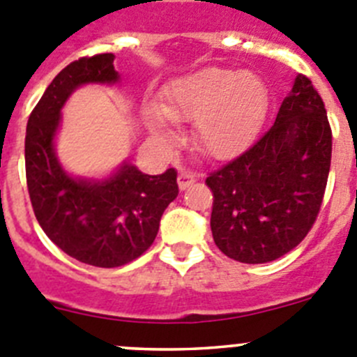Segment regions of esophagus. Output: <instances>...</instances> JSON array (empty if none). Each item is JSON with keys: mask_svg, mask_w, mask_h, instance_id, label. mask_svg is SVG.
I'll use <instances>...</instances> for the list:
<instances>
[{"mask_svg": "<svg viewBox=\"0 0 357 357\" xmlns=\"http://www.w3.org/2000/svg\"><path fill=\"white\" fill-rule=\"evenodd\" d=\"M196 182V176L192 175L191 172H181L178 173V188L182 189V191H184V189H188V188H191L192 184H195Z\"/></svg>", "mask_w": 357, "mask_h": 357, "instance_id": "esophagus-1", "label": "esophagus"}]
</instances>
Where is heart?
Masks as SVG:
<instances>
[{"label":"heart","instance_id":"heart-1","mask_svg":"<svg viewBox=\"0 0 357 357\" xmlns=\"http://www.w3.org/2000/svg\"><path fill=\"white\" fill-rule=\"evenodd\" d=\"M266 110V87L250 71L203 68L178 79L166 91L161 112H149V128L169 138L166 119L192 124V140L203 155L226 159L249 145Z\"/></svg>","mask_w":357,"mask_h":357}]
</instances>
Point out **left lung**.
Listing matches in <instances>:
<instances>
[{
    "label": "left lung",
    "mask_w": 357,
    "mask_h": 357,
    "mask_svg": "<svg viewBox=\"0 0 357 357\" xmlns=\"http://www.w3.org/2000/svg\"><path fill=\"white\" fill-rule=\"evenodd\" d=\"M331 144L324 101L310 79L298 75L270 130L206 176L210 227L220 252L259 264L293 250L321 210Z\"/></svg>",
    "instance_id": "obj_1"
}]
</instances>
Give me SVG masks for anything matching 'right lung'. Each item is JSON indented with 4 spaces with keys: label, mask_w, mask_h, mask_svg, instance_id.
I'll return each mask as SVG.
<instances>
[{
    "label": "right lung",
    "mask_w": 357,
    "mask_h": 357,
    "mask_svg": "<svg viewBox=\"0 0 357 357\" xmlns=\"http://www.w3.org/2000/svg\"><path fill=\"white\" fill-rule=\"evenodd\" d=\"M114 54L68 64L33 108L26 130V181L33 212L45 235L68 256L98 268H117L154 243L166 206L178 195L176 169L145 175L124 165L103 182L73 178L54 154L61 108L82 84L117 82Z\"/></svg>",
    "instance_id": "right-lung-1"
}]
</instances>
